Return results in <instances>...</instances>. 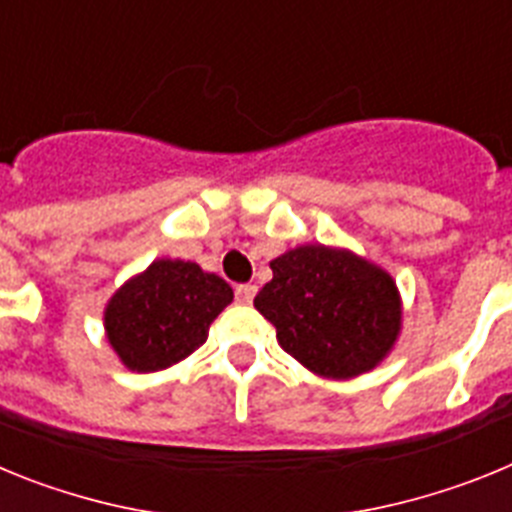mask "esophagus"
I'll return each mask as SVG.
<instances>
[{"mask_svg":"<svg viewBox=\"0 0 512 512\" xmlns=\"http://www.w3.org/2000/svg\"><path fill=\"white\" fill-rule=\"evenodd\" d=\"M253 297H256V284H238L235 287V300L241 305H251Z\"/></svg>","mask_w":512,"mask_h":512,"instance_id":"34e87169","label":"esophagus"}]
</instances>
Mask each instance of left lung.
Segmentation results:
<instances>
[{
	"instance_id": "1",
	"label": "left lung",
	"mask_w": 512,
	"mask_h": 512,
	"mask_svg": "<svg viewBox=\"0 0 512 512\" xmlns=\"http://www.w3.org/2000/svg\"><path fill=\"white\" fill-rule=\"evenodd\" d=\"M269 266L274 277L253 307L305 369L351 379L390 356L402 330V297L390 271L323 243L284 251Z\"/></svg>"
}]
</instances>
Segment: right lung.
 <instances>
[{
    "label": "right lung",
    "instance_id": "add662e5",
    "mask_svg": "<svg viewBox=\"0 0 512 512\" xmlns=\"http://www.w3.org/2000/svg\"><path fill=\"white\" fill-rule=\"evenodd\" d=\"M230 302L233 289L223 277L194 261L156 259L115 289L104 307V336L125 369L161 372L207 341Z\"/></svg>",
    "mask_w": 512,
    "mask_h": 512
}]
</instances>
